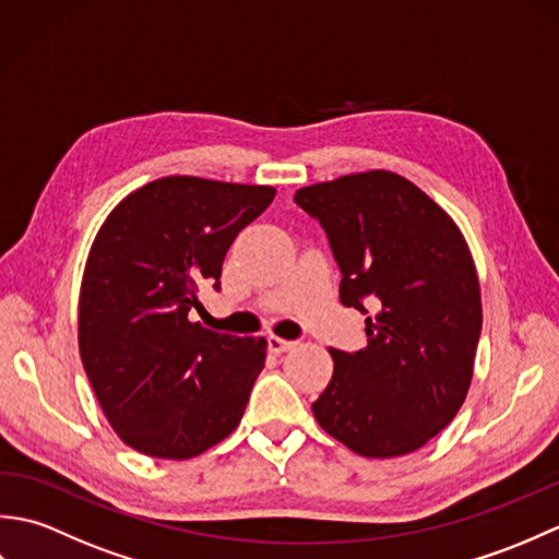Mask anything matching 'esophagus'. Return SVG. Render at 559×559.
<instances>
[{
  "mask_svg": "<svg viewBox=\"0 0 559 559\" xmlns=\"http://www.w3.org/2000/svg\"><path fill=\"white\" fill-rule=\"evenodd\" d=\"M266 341H269V350H271V353H276V355H278V353H286V350H290V348L295 346V341L281 338V336H273V334H271Z\"/></svg>",
  "mask_w": 559,
  "mask_h": 559,
  "instance_id": "esophagus-1",
  "label": "esophagus"
}]
</instances>
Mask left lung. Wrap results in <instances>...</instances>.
I'll return each mask as SVG.
<instances>
[{"instance_id": "left-lung-1", "label": "left lung", "mask_w": 559, "mask_h": 559, "mask_svg": "<svg viewBox=\"0 0 559 559\" xmlns=\"http://www.w3.org/2000/svg\"><path fill=\"white\" fill-rule=\"evenodd\" d=\"M329 235L338 298L367 312V348L334 358L312 403L326 435L367 459L425 447L466 401L483 326L480 283L449 213L391 170H367L295 192Z\"/></svg>"}]
</instances>
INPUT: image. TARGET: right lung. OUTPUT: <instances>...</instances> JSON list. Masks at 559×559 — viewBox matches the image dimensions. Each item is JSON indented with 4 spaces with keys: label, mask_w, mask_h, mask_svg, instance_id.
I'll use <instances>...</instances> for the list:
<instances>
[{
    "label": "right lung",
    "mask_w": 559,
    "mask_h": 559,
    "mask_svg": "<svg viewBox=\"0 0 559 559\" xmlns=\"http://www.w3.org/2000/svg\"><path fill=\"white\" fill-rule=\"evenodd\" d=\"M269 185L170 175L134 189L105 218L83 269L79 353L96 399L127 447L185 461L242 420L266 338L218 334L189 319L199 286L221 278Z\"/></svg>",
    "instance_id": "1"
}]
</instances>
